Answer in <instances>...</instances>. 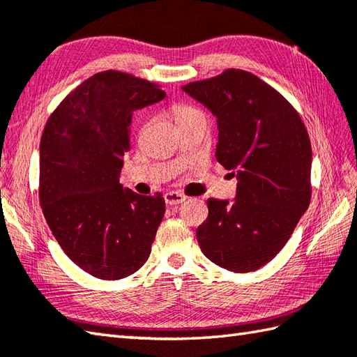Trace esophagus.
<instances>
[{
    "mask_svg": "<svg viewBox=\"0 0 357 357\" xmlns=\"http://www.w3.org/2000/svg\"><path fill=\"white\" fill-rule=\"evenodd\" d=\"M164 199L169 206H178V204H183L187 199V196L179 192H167L164 195Z\"/></svg>",
    "mask_w": 357,
    "mask_h": 357,
    "instance_id": "esophagus-1",
    "label": "esophagus"
}]
</instances>
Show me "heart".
Segmentation results:
<instances>
[{"label":"heart","instance_id":"1","mask_svg":"<svg viewBox=\"0 0 357 357\" xmlns=\"http://www.w3.org/2000/svg\"><path fill=\"white\" fill-rule=\"evenodd\" d=\"M172 113H173L174 121H176L178 126L190 123V121H193V119H204L202 112L199 109L193 107V105H188V104L173 105Z\"/></svg>","mask_w":357,"mask_h":357}]
</instances>
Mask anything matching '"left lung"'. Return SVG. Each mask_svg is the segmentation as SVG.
I'll list each match as a JSON object with an SVG mask.
<instances>
[{
	"label": "left lung",
	"mask_w": 357,
	"mask_h": 357,
	"mask_svg": "<svg viewBox=\"0 0 357 357\" xmlns=\"http://www.w3.org/2000/svg\"><path fill=\"white\" fill-rule=\"evenodd\" d=\"M183 90L216 116V159L236 176L233 202L210 198L202 253L234 273L270 262L312 199V144L299 113L256 75L229 69Z\"/></svg>",
	"instance_id": "1"
}]
</instances>
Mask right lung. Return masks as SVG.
<instances>
[{
  "label": "right lung",
  "mask_w": 357,
  "mask_h": 357,
  "mask_svg": "<svg viewBox=\"0 0 357 357\" xmlns=\"http://www.w3.org/2000/svg\"><path fill=\"white\" fill-rule=\"evenodd\" d=\"M165 98L132 75L96 73L52 113L40 144V202L64 253L89 275L116 280L149 259L165 211L161 193L124 188L119 173L130 150L135 110Z\"/></svg>",
  "instance_id": "right-lung-1"
}]
</instances>
